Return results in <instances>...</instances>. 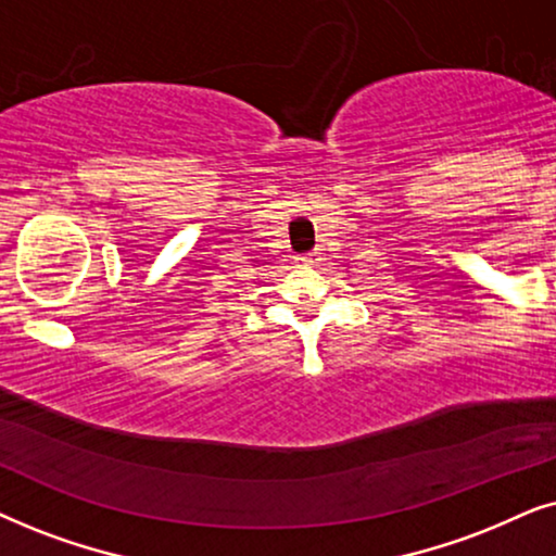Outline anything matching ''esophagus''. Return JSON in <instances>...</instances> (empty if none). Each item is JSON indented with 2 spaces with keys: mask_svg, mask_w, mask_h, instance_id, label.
<instances>
[{
  "mask_svg": "<svg viewBox=\"0 0 556 556\" xmlns=\"http://www.w3.org/2000/svg\"><path fill=\"white\" fill-rule=\"evenodd\" d=\"M313 256H315V254H302V256H300V262H305V264H313V262H315Z\"/></svg>",
  "mask_w": 556,
  "mask_h": 556,
  "instance_id": "34e87169",
  "label": "esophagus"
}]
</instances>
